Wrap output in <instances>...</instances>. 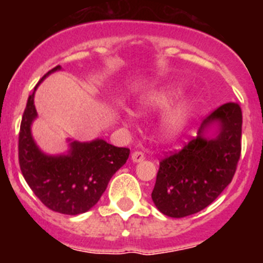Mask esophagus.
Here are the masks:
<instances>
[{"mask_svg":"<svg viewBox=\"0 0 263 263\" xmlns=\"http://www.w3.org/2000/svg\"><path fill=\"white\" fill-rule=\"evenodd\" d=\"M132 160L133 162H140V161L144 160V153L140 152V151H135L132 153Z\"/></svg>","mask_w":263,"mask_h":263,"instance_id":"esophagus-1","label":"esophagus"}]
</instances>
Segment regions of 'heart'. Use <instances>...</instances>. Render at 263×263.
<instances>
[{
  "instance_id": "1",
  "label": "heart",
  "mask_w": 263,
  "mask_h": 263,
  "mask_svg": "<svg viewBox=\"0 0 263 263\" xmlns=\"http://www.w3.org/2000/svg\"><path fill=\"white\" fill-rule=\"evenodd\" d=\"M179 96L178 88L162 87L149 92L140 100L139 108L144 112L147 111L166 110L170 107ZM191 118V108L186 105H180L167 114L162 123L163 134L167 138H174L180 134L188 124Z\"/></svg>"
}]
</instances>
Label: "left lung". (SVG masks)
Wrapping results in <instances>:
<instances>
[{"label": "left lung", "mask_w": 263, "mask_h": 263, "mask_svg": "<svg viewBox=\"0 0 263 263\" xmlns=\"http://www.w3.org/2000/svg\"><path fill=\"white\" fill-rule=\"evenodd\" d=\"M216 121L219 134L206 140L203 133ZM241 121L240 106L223 103L203 119L196 138L160 161L152 201L163 215L180 219L197 214L231 183L240 158Z\"/></svg>", "instance_id": "1"}]
</instances>
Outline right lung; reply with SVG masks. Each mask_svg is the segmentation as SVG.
<instances>
[{
    "mask_svg": "<svg viewBox=\"0 0 263 263\" xmlns=\"http://www.w3.org/2000/svg\"><path fill=\"white\" fill-rule=\"evenodd\" d=\"M59 69L60 66L53 67L46 75ZM38 84L28 98L20 124V170L47 209L64 215L84 214L100 201L110 179L126 162L130 149L96 139L89 143L72 142L69 155H44L30 133L32 121L37 116L34 92Z\"/></svg>",
    "mask_w": 263,
    "mask_h": 263,
    "instance_id": "obj_1",
    "label": "right lung"
}]
</instances>
